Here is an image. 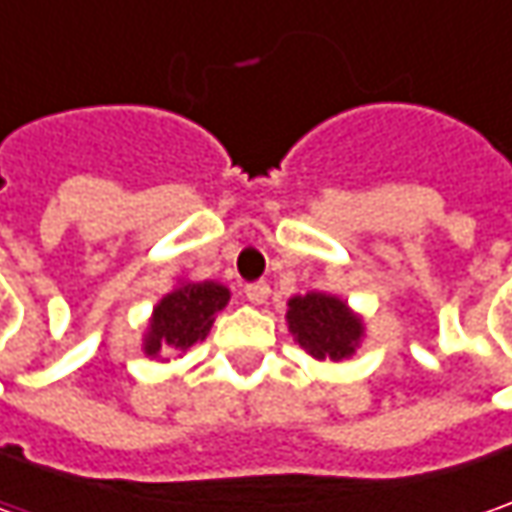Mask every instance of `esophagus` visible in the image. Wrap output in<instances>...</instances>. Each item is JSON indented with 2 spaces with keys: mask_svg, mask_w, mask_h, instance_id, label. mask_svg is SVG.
<instances>
[{
  "mask_svg": "<svg viewBox=\"0 0 512 512\" xmlns=\"http://www.w3.org/2000/svg\"><path fill=\"white\" fill-rule=\"evenodd\" d=\"M245 296L253 305H265L267 296H270V285L267 282H253V285L245 287Z\"/></svg>",
  "mask_w": 512,
  "mask_h": 512,
  "instance_id": "34e87169",
  "label": "esophagus"
}]
</instances>
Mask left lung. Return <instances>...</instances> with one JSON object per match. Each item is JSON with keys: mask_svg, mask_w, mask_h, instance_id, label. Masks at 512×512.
Returning a JSON list of instances; mask_svg holds the SVG:
<instances>
[{"mask_svg": "<svg viewBox=\"0 0 512 512\" xmlns=\"http://www.w3.org/2000/svg\"><path fill=\"white\" fill-rule=\"evenodd\" d=\"M287 333L316 362H344L364 342V319L342 296L310 290L290 296L285 310Z\"/></svg>", "mask_w": 512, "mask_h": 512, "instance_id": "left-lung-1", "label": "left lung"}]
</instances>
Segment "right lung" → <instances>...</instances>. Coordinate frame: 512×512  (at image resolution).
<instances>
[{
    "label": "right lung",
    "instance_id": "add662e5",
    "mask_svg": "<svg viewBox=\"0 0 512 512\" xmlns=\"http://www.w3.org/2000/svg\"><path fill=\"white\" fill-rule=\"evenodd\" d=\"M227 302L230 290L222 282L176 279V285L153 305L148 327L142 333V353L156 362L185 356L193 344L205 342L216 313H222Z\"/></svg>",
    "mask_w": 512,
    "mask_h": 512
}]
</instances>
